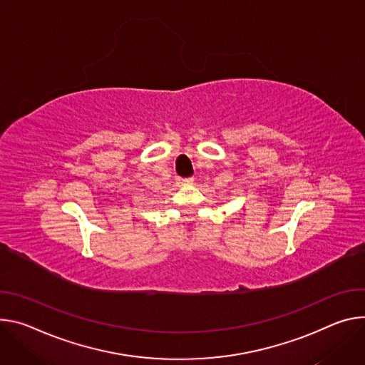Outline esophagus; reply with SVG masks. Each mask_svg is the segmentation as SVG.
<instances>
[{
    "label": "esophagus",
    "instance_id": "34e87169",
    "mask_svg": "<svg viewBox=\"0 0 365 365\" xmlns=\"http://www.w3.org/2000/svg\"><path fill=\"white\" fill-rule=\"evenodd\" d=\"M177 182L180 185H187V184H192V178H178Z\"/></svg>",
    "mask_w": 365,
    "mask_h": 365
}]
</instances>
